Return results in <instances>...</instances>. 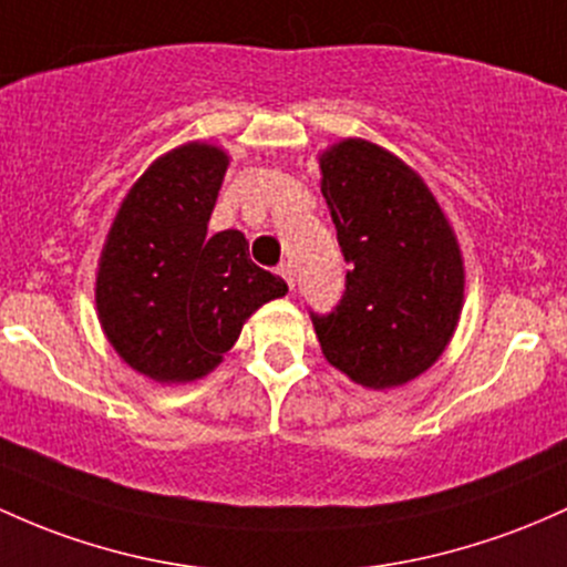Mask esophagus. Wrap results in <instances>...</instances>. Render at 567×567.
I'll return each mask as SVG.
<instances>
[{"label":"esophagus","instance_id":"1","mask_svg":"<svg viewBox=\"0 0 567 567\" xmlns=\"http://www.w3.org/2000/svg\"><path fill=\"white\" fill-rule=\"evenodd\" d=\"M277 274H279V277L285 279V285H288V288L293 290V285H296V279H293V269H290L288 264H282V266H279V269H277Z\"/></svg>","mask_w":567,"mask_h":567}]
</instances>
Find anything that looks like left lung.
I'll list each match as a JSON object with an SVG mask.
<instances>
[{
  "label": "left lung",
  "instance_id": "1",
  "mask_svg": "<svg viewBox=\"0 0 567 567\" xmlns=\"http://www.w3.org/2000/svg\"><path fill=\"white\" fill-rule=\"evenodd\" d=\"M326 196L347 271L336 312L312 315L333 369L369 390L412 382L455 336L465 266L455 228L406 161L360 136L320 155Z\"/></svg>",
  "mask_w": 567,
  "mask_h": 567
}]
</instances>
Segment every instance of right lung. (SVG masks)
<instances>
[{
	"label": "right lung",
	"mask_w": 567,
	"mask_h": 567,
	"mask_svg": "<svg viewBox=\"0 0 567 567\" xmlns=\"http://www.w3.org/2000/svg\"><path fill=\"white\" fill-rule=\"evenodd\" d=\"M228 153L185 142L128 188L96 269V315L112 350L142 377L185 384L223 363L255 309L288 293L250 260L245 234H207Z\"/></svg>",
	"instance_id": "1"
}]
</instances>
